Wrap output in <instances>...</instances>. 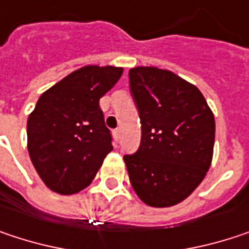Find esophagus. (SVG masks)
Listing matches in <instances>:
<instances>
[{
	"label": "esophagus",
	"mask_w": 249,
	"mask_h": 249,
	"mask_svg": "<svg viewBox=\"0 0 249 249\" xmlns=\"http://www.w3.org/2000/svg\"><path fill=\"white\" fill-rule=\"evenodd\" d=\"M114 137H115L117 141L120 140V129H115V131H114Z\"/></svg>",
	"instance_id": "obj_1"
}]
</instances>
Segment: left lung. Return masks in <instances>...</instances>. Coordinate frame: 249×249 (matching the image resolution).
I'll use <instances>...</instances> for the list:
<instances>
[{"label": "left lung", "mask_w": 249, "mask_h": 249, "mask_svg": "<svg viewBox=\"0 0 249 249\" xmlns=\"http://www.w3.org/2000/svg\"><path fill=\"white\" fill-rule=\"evenodd\" d=\"M129 87L141 120V145L124 161L131 185L149 207L184 201L211 167L214 114L201 91L168 70L135 67Z\"/></svg>", "instance_id": "8db88e82"}]
</instances>
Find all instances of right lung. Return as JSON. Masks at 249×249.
<instances>
[{
    "label": "right lung",
    "instance_id": "1",
    "mask_svg": "<svg viewBox=\"0 0 249 249\" xmlns=\"http://www.w3.org/2000/svg\"><path fill=\"white\" fill-rule=\"evenodd\" d=\"M124 68L85 65L47 89L27 123V147L39 178L51 191L77 194L91 184L112 151L100 98Z\"/></svg>",
    "mask_w": 249,
    "mask_h": 249
}]
</instances>
